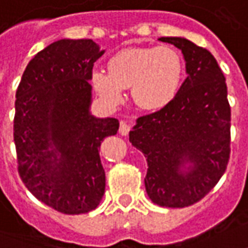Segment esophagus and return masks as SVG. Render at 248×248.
<instances>
[{"label":"esophagus","instance_id":"esophagus-1","mask_svg":"<svg viewBox=\"0 0 248 248\" xmlns=\"http://www.w3.org/2000/svg\"><path fill=\"white\" fill-rule=\"evenodd\" d=\"M129 130H130V124H127V122H124V121H121L119 133H121L122 136H127V134H129Z\"/></svg>","mask_w":248,"mask_h":248}]
</instances>
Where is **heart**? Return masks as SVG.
<instances>
[{"mask_svg":"<svg viewBox=\"0 0 248 248\" xmlns=\"http://www.w3.org/2000/svg\"><path fill=\"white\" fill-rule=\"evenodd\" d=\"M108 71L95 68L91 83L108 106L124 102V88L143 110H160L177 95L183 80V60L170 46H133L108 60Z\"/></svg>","mask_w":248,"mask_h":248,"instance_id":"1","label":"heart"}]
</instances>
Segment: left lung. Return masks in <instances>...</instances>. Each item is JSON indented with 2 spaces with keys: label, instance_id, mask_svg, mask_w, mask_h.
Wrapping results in <instances>:
<instances>
[{
  "label": "left lung",
  "instance_id": "1",
  "mask_svg": "<svg viewBox=\"0 0 248 248\" xmlns=\"http://www.w3.org/2000/svg\"><path fill=\"white\" fill-rule=\"evenodd\" d=\"M158 40L181 51L188 76L168 106L137 119L129 140L148 162L150 200L184 208L202 200L226 172L231 108L226 78L211 52L185 37Z\"/></svg>",
  "mask_w": 248,
  "mask_h": 248
}]
</instances>
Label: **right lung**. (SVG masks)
Returning <instances> with one entry per match:
<instances>
[{
  "label": "right lung",
  "instance_id": "obj_1",
  "mask_svg": "<svg viewBox=\"0 0 248 248\" xmlns=\"http://www.w3.org/2000/svg\"><path fill=\"white\" fill-rule=\"evenodd\" d=\"M105 49L90 39H62L40 51L16 93L15 143L22 183L62 214L99 205L106 174L99 148L118 119L91 112L94 63Z\"/></svg>",
  "mask_w": 248,
  "mask_h": 248
}]
</instances>
